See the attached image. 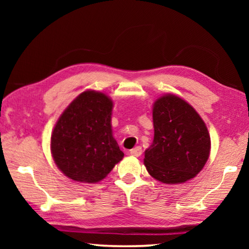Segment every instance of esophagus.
I'll return each instance as SVG.
<instances>
[{"mask_svg":"<svg viewBox=\"0 0 249 249\" xmlns=\"http://www.w3.org/2000/svg\"><path fill=\"white\" fill-rule=\"evenodd\" d=\"M142 147H141V146H137V147L130 149V152H129V154L132 155V156H137V158H138V156L142 155Z\"/></svg>","mask_w":249,"mask_h":249,"instance_id":"obj_1","label":"esophagus"}]
</instances>
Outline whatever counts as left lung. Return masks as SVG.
Wrapping results in <instances>:
<instances>
[{
  "mask_svg": "<svg viewBox=\"0 0 249 249\" xmlns=\"http://www.w3.org/2000/svg\"><path fill=\"white\" fill-rule=\"evenodd\" d=\"M154 139L145 151L144 164L163 183H182L198 175L210 156L206 124L192 105L168 94L153 107Z\"/></svg>",
  "mask_w": 249,
  "mask_h": 249,
  "instance_id": "1",
  "label": "left lung"
}]
</instances>
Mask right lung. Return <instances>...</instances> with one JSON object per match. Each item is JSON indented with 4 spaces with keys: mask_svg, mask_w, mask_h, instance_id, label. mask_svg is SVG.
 <instances>
[{
    "mask_svg": "<svg viewBox=\"0 0 249 249\" xmlns=\"http://www.w3.org/2000/svg\"><path fill=\"white\" fill-rule=\"evenodd\" d=\"M112 107L105 94L86 90L61 114L51 136V152L68 178L98 182L124 158L112 135Z\"/></svg>",
    "mask_w": 249,
    "mask_h": 249,
    "instance_id": "right-lung-1",
    "label": "right lung"
}]
</instances>
